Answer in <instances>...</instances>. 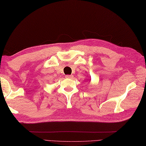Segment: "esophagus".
Wrapping results in <instances>:
<instances>
[{
  "label": "esophagus",
  "mask_w": 146,
  "mask_h": 146,
  "mask_svg": "<svg viewBox=\"0 0 146 146\" xmlns=\"http://www.w3.org/2000/svg\"><path fill=\"white\" fill-rule=\"evenodd\" d=\"M66 78H73V76L72 75H67V76H66Z\"/></svg>",
  "instance_id": "34e87169"
}]
</instances>
